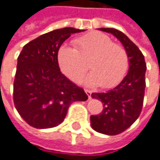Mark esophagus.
<instances>
[{
	"instance_id": "1",
	"label": "esophagus",
	"mask_w": 160,
	"mask_h": 160,
	"mask_svg": "<svg viewBox=\"0 0 160 160\" xmlns=\"http://www.w3.org/2000/svg\"><path fill=\"white\" fill-rule=\"evenodd\" d=\"M84 92H86V93L88 94V98H91V97H92V92H91V91H88V89H84Z\"/></svg>"
}]
</instances>
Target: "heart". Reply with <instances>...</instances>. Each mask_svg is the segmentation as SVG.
I'll list each match as a JSON object with an SVG mask.
<instances>
[{"instance_id": "1", "label": "heart", "mask_w": 160, "mask_h": 160, "mask_svg": "<svg viewBox=\"0 0 160 160\" xmlns=\"http://www.w3.org/2000/svg\"><path fill=\"white\" fill-rule=\"evenodd\" d=\"M76 48L62 45L58 50L57 62L61 72L78 82L88 68L92 72L84 78L88 86L113 88L122 81L128 69V56L124 48L113 43L108 36L91 32L74 40Z\"/></svg>"}]
</instances>
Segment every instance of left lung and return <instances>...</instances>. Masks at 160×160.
<instances>
[{
    "label": "left lung",
    "mask_w": 160,
    "mask_h": 160,
    "mask_svg": "<svg viewBox=\"0 0 160 160\" xmlns=\"http://www.w3.org/2000/svg\"><path fill=\"white\" fill-rule=\"evenodd\" d=\"M99 31L112 33L122 43L129 62L128 74L114 88L107 92L92 93V98L103 103L102 112L91 115L92 128L100 133L115 135L128 129L141 112L146 63L142 52L122 32L108 28H102Z\"/></svg>",
    "instance_id": "1"
}]
</instances>
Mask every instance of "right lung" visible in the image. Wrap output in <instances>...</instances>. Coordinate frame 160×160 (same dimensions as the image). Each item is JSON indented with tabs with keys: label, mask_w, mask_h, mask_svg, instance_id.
I'll return each mask as SVG.
<instances>
[{
	"label": "right lung",
	"mask_w": 160,
	"mask_h": 160,
	"mask_svg": "<svg viewBox=\"0 0 160 160\" xmlns=\"http://www.w3.org/2000/svg\"><path fill=\"white\" fill-rule=\"evenodd\" d=\"M84 30L63 28L28 42L18 58L14 102L27 123L36 128L61 124L73 102H86L84 91L62 73L58 50L72 33Z\"/></svg>",
	"instance_id": "1"
}]
</instances>
